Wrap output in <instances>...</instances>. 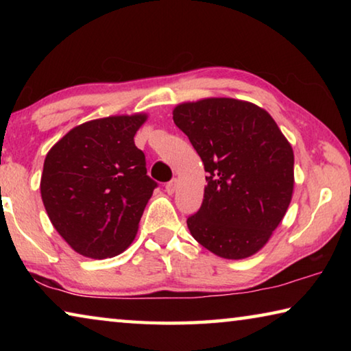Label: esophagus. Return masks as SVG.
Listing matches in <instances>:
<instances>
[{
    "label": "esophagus",
    "instance_id": "34e87169",
    "mask_svg": "<svg viewBox=\"0 0 351 351\" xmlns=\"http://www.w3.org/2000/svg\"><path fill=\"white\" fill-rule=\"evenodd\" d=\"M175 189H176V180H171V181L165 184V190H167V193L171 195L175 192Z\"/></svg>",
    "mask_w": 351,
    "mask_h": 351
}]
</instances>
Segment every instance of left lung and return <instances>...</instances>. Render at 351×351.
Segmentation results:
<instances>
[{"mask_svg":"<svg viewBox=\"0 0 351 351\" xmlns=\"http://www.w3.org/2000/svg\"><path fill=\"white\" fill-rule=\"evenodd\" d=\"M173 122L204 164L207 186L190 234L218 257H251L288 210L294 153L268 112L243 100L217 97L181 104Z\"/></svg>","mask_w":351,"mask_h":351,"instance_id":"8db88e82","label":"left lung"}]
</instances>
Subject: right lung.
<instances>
[{"label":"right lung","mask_w":351,"mask_h":351,"mask_svg":"<svg viewBox=\"0 0 351 351\" xmlns=\"http://www.w3.org/2000/svg\"><path fill=\"white\" fill-rule=\"evenodd\" d=\"M145 114L111 116L71 130L46 154L40 190L52 226L85 257H114L132 245L158 187L134 134Z\"/></svg>","instance_id":"obj_1"}]
</instances>
